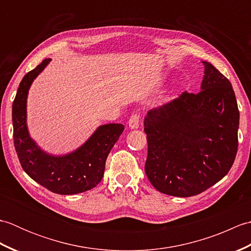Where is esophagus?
I'll list each match as a JSON object with an SVG mask.
<instances>
[{"instance_id":"34e87169","label":"esophagus","mask_w":251,"mask_h":251,"mask_svg":"<svg viewBox=\"0 0 251 251\" xmlns=\"http://www.w3.org/2000/svg\"><path fill=\"white\" fill-rule=\"evenodd\" d=\"M140 124V114L139 113H135L132 114L129 117V121H128V125L131 129H136L139 127Z\"/></svg>"}]
</instances>
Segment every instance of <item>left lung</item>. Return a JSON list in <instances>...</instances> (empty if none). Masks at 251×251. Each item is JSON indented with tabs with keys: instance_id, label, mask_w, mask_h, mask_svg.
Wrapping results in <instances>:
<instances>
[{
	"instance_id": "1",
	"label": "left lung",
	"mask_w": 251,
	"mask_h": 251,
	"mask_svg": "<svg viewBox=\"0 0 251 251\" xmlns=\"http://www.w3.org/2000/svg\"><path fill=\"white\" fill-rule=\"evenodd\" d=\"M197 94L148 112L147 177L164 194L201 193L230 172L238 148L239 111L230 81L209 62Z\"/></svg>"
}]
</instances>
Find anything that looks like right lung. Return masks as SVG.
Returning a JSON list of instances; mask_svg holds the SVG:
<instances>
[{
	"mask_svg": "<svg viewBox=\"0 0 251 251\" xmlns=\"http://www.w3.org/2000/svg\"><path fill=\"white\" fill-rule=\"evenodd\" d=\"M50 61L44 59L21 79L13 102L14 146L30 178L54 193L72 195L95 188L103 177L111 149L124 130L122 124L100 126L84 145L68 155L51 156L31 139L26 128V96L33 79Z\"/></svg>",
	"mask_w": 251,
	"mask_h": 251,
	"instance_id": "obj_1",
	"label": "right lung"
}]
</instances>
